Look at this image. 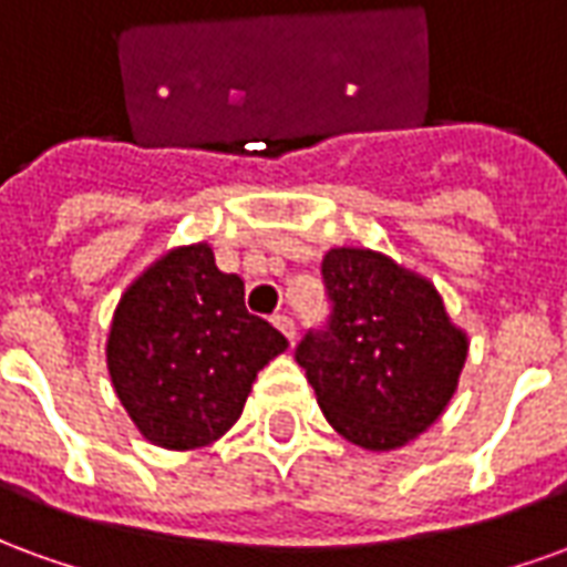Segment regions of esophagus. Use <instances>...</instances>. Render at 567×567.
Instances as JSON below:
<instances>
[{
  "instance_id": "esophagus-1",
  "label": "esophagus",
  "mask_w": 567,
  "mask_h": 567,
  "mask_svg": "<svg viewBox=\"0 0 567 567\" xmlns=\"http://www.w3.org/2000/svg\"><path fill=\"white\" fill-rule=\"evenodd\" d=\"M272 324H276V328H279V331L285 333V337H288V343H295V337H297V324H295V319H291V316H276V319H272Z\"/></svg>"
}]
</instances>
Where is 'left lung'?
Instances as JSON below:
<instances>
[{
    "label": "left lung",
    "mask_w": 567,
    "mask_h": 567,
    "mask_svg": "<svg viewBox=\"0 0 567 567\" xmlns=\"http://www.w3.org/2000/svg\"><path fill=\"white\" fill-rule=\"evenodd\" d=\"M328 319L309 328L295 358L321 413L364 450H394L450 404L467 340L450 324L434 285L364 248L321 260Z\"/></svg>",
    "instance_id": "obj_1"
}]
</instances>
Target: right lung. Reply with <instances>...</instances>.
<instances>
[{
	"label": "right lung",
	"mask_w": 567,
	"mask_h": 567,
	"mask_svg": "<svg viewBox=\"0 0 567 567\" xmlns=\"http://www.w3.org/2000/svg\"><path fill=\"white\" fill-rule=\"evenodd\" d=\"M288 349L246 309V285L209 246L175 248L130 285L109 333V373L142 434L163 450L221 437L258 370Z\"/></svg>",
	"instance_id": "1"
}]
</instances>
